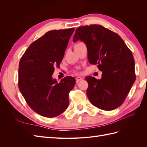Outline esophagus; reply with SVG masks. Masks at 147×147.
Returning <instances> with one entry per match:
<instances>
[{"instance_id":"34e87169","label":"esophagus","mask_w":147,"mask_h":147,"mask_svg":"<svg viewBox=\"0 0 147 147\" xmlns=\"http://www.w3.org/2000/svg\"><path fill=\"white\" fill-rule=\"evenodd\" d=\"M83 80V78H82V77H77L76 78V82L78 83V82H79L80 80Z\"/></svg>"}]
</instances>
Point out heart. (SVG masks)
I'll return each mask as SVG.
<instances>
[{"label":"heart","mask_w":147,"mask_h":147,"mask_svg":"<svg viewBox=\"0 0 147 147\" xmlns=\"http://www.w3.org/2000/svg\"><path fill=\"white\" fill-rule=\"evenodd\" d=\"M81 43H77V44H75V46L74 47H75V46H77V45H79V44H80Z\"/></svg>","instance_id":"obj_1"}]
</instances>
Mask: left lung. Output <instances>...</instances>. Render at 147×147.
I'll list each match as a JSON object with an SVG mask.
<instances>
[{
    "label": "left lung",
    "mask_w": 147,
    "mask_h": 147,
    "mask_svg": "<svg viewBox=\"0 0 147 147\" xmlns=\"http://www.w3.org/2000/svg\"><path fill=\"white\" fill-rule=\"evenodd\" d=\"M83 41L87 47L88 59L97 64L102 78L86 77V94L91 104L102 110H112L125 100L136 80L132 53L117 34L97 24L76 29L73 42Z\"/></svg>",
    "instance_id": "left-lung-1"
}]
</instances>
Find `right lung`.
I'll list each match as a JSON object with an SVG mask.
<instances>
[{"mask_svg":"<svg viewBox=\"0 0 147 147\" xmlns=\"http://www.w3.org/2000/svg\"><path fill=\"white\" fill-rule=\"evenodd\" d=\"M74 30L48 31L31 44L20 61V91L30 109L43 117L58 116L69 105L75 79L68 76L57 83L52 75L63 59Z\"/></svg>","mask_w":147,"mask_h":147,"instance_id":"1","label":"right lung"}]
</instances>
